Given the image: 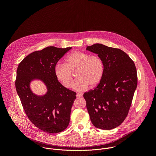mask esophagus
Segmentation results:
<instances>
[{
    "instance_id": "1",
    "label": "esophagus",
    "mask_w": 156,
    "mask_h": 156,
    "mask_svg": "<svg viewBox=\"0 0 156 156\" xmlns=\"http://www.w3.org/2000/svg\"><path fill=\"white\" fill-rule=\"evenodd\" d=\"M76 96V97H77V98H80V97H81V96H82V94H80V93H77Z\"/></svg>"
}]
</instances>
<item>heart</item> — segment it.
<instances>
[{
  "instance_id": "1",
  "label": "heart",
  "mask_w": 156,
  "mask_h": 156,
  "mask_svg": "<svg viewBox=\"0 0 156 156\" xmlns=\"http://www.w3.org/2000/svg\"><path fill=\"white\" fill-rule=\"evenodd\" d=\"M66 64L58 63L55 66L54 73L62 84L70 88L73 81L72 72H76L78 80L73 84V88L78 91H83L89 85L94 87L102 78L104 63L98 55L90 56L87 53L75 51L70 54L66 60Z\"/></svg>"
}]
</instances>
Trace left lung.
I'll return each mask as SVG.
<instances>
[{"label": "left lung", "instance_id": "left-lung-1", "mask_svg": "<svg viewBox=\"0 0 156 156\" xmlns=\"http://www.w3.org/2000/svg\"><path fill=\"white\" fill-rule=\"evenodd\" d=\"M86 50L98 54L104 63L99 83L83 94L87 112L96 128L114 129L126 119L137 87L135 63L123 51L101 44L87 46Z\"/></svg>", "mask_w": 156, "mask_h": 156}]
</instances>
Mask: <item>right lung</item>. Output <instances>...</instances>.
Returning a JSON list of instances; mask_svg holds the SVG:
<instances>
[{
    "instance_id": "1",
    "label": "right lung",
    "mask_w": 156,
    "mask_h": 156,
    "mask_svg": "<svg viewBox=\"0 0 156 156\" xmlns=\"http://www.w3.org/2000/svg\"><path fill=\"white\" fill-rule=\"evenodd\" d=\"M72 48L49 46L27 55L18 65L15 87L29 120L48 133H60L67 128L76 93L66 88L57 79L54 69L58 61ZM39 79L48 91L37 96L30 90L31 80Z\"/></svg>"
}]
</instances>
